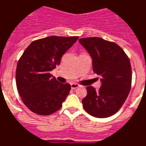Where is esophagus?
<instances>
[{"label": "esophagus", "instance_id": "1", "mask_svg": "<svg viewBox=\"0 0 146 146\" xmlns=\"http://www.w3.org/2000/svg\"><path fill=\"white\" fill-rule=\"evenodd\" d=\"M80 87V85L76 84V83H72L71 84V89H76Z\"/></svg>", "mask_w": 146, "mask_h": 146}]
</instances>
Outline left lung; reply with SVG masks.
I'll list each match as a JSON object with an SVG mask.
<instances>
[{"label":"left lung","instance_id":"obj_1","mask_svg":"<svg viewBox=\"0 0 146 146\" xmlns=\"http://www.w3.org/2000/svg\"><path fill=\"white\" fill-rule=\"evenodd\" d=\"M79 42L92 57L93 71L102 77L98 91L92 86L86 88L82 106L95 117H111L120 110L131 89L129 57L118 44L102 38H83Z\"/></svg>","mask_w":146,"mask_h":146}]
</instances>
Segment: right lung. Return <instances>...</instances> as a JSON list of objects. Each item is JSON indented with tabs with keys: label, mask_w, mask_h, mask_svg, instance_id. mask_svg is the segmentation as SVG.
<instances>
[{
	"label": "right lung",
	"mask_w": 146,
	"mask_h": 146,
	"mask_svg": "<svg viewBox=\"0 0 146 146\" xmlns=\"http://www.w3.org/2000/svg\"><path fill=\"white\" fill-rule=\"evenodd\" d=\"M78 38L53 35L33 41L24 50L17 63L16 82L22 101L31 111L49 115L62 107L70 85L60 83L50 71Z\"/></svg>",
	"instance_id": "1"
}]
</instances>
